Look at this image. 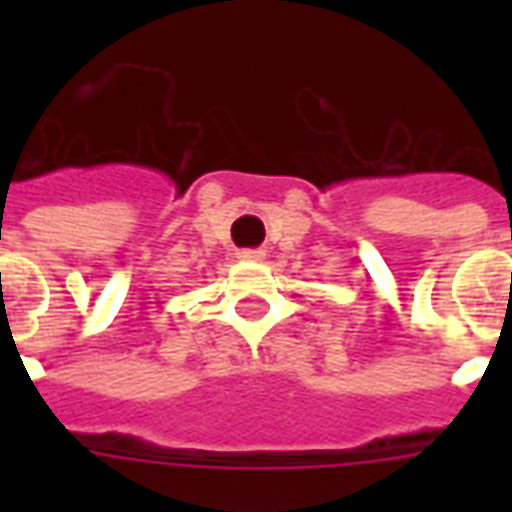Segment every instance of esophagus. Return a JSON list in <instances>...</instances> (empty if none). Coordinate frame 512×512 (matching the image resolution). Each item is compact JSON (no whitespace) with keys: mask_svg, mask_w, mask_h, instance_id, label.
Listing matches in <instances>:
<instances>
[{"mask_svg":"<svg viewBox=\"0 0 512 512\" xmlns=\"http://www.w3.org/2000/svg\"><path fill=\"white\" fill-rule=\"evenodd\" d=\"M239 260H244V263H263L265 260V252L263 249H239Z\"/></svg>","mask_w":512,"mask_h":512,"instance_id":"34e87169","label":"esophagus"}]
</instances>
